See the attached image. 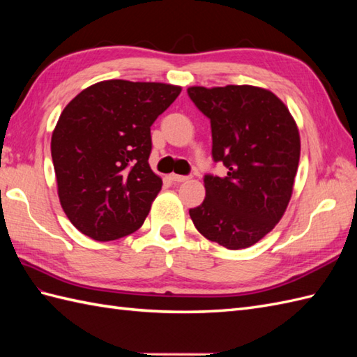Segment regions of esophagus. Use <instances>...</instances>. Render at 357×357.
Segmentation results:
<instances>
[{"instance_id":"esophagus-1","label":"esophagus","mask_w":357,"mask_h":357,"mask_svg":"<svg viewBox=\"0 0 357 357\" xmlns=\"http://www.w3.org/2000/svg\"><path fill=\"white\" fill-rule=\"evenodd\" d=\"M169 178L173 181V183H185V181H188V176H184V174H176V173L169 174Z\"/></svg>"}]
</instances>
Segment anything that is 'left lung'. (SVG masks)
I'll list each match as a JSON object with an SVG mask.
<instances>
[{"label":"left lung","mask_w":357,"mask_h":357,"mask_svg":"<svg viewBox=\"0 0 357 357\" xmlns=\"http://www.w3.org/2000/svg\"><path fill=\"white\" fill-rule=\"evenodd\" d=\"M210 119L211 158L225 176H204L206 199L190 208L196 229L229 250L247 248L275 229L290 202L301 139L290 112L270 90L253 86L190 87Z\"/></svg>","instance_id":"1"}]
</instances>
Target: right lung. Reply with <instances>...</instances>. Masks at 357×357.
<instances>
[{"instance_id": "right-lung-1", "label": "right lung", "mask_w": 357, "mask_h": 357, "mask_svg": "<svg viewBox=\"0 0 357 357\" xmlns=\"http://www.w3.org/2000/svg\"><path fill=\"white\" fill-rule=\"evenodd\" d=\"M181 87L102 81L66 105L52 135L58 196L69 221L95 241L136 231L162 187L151 172L150 127Z\"/></svg>"}]
</instances>
